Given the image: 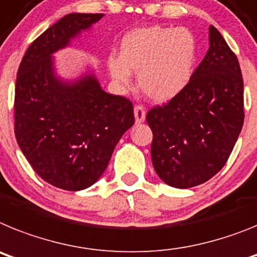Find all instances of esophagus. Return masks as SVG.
Returning a JSON list of instances; mask_svg holds the SVG:
<instances>
[{
  "mask_svg": "<svg viewBox=\"0 0 257 257\" xmlns=\"http://www.w3.org/2000/svg\"><path fill=\"white\" fill-rule=\"evenodd\" d=\"M135 117L136 122H144L146 119V110L142 106H136L135 107Z\"/></svg>",
  "mask_w": 257,
  "mask_h": 257,
  "instance_id": "1",
  "label": "esophagus"
}]
</instances>
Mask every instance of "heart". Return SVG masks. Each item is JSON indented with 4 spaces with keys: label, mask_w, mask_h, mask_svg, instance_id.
Segmentation results:
<instances>
[{
    "label": "heart",
    "mask_w": 257,
    "mask_h": 257,
    "mask_svg": "<svg viewBox=\"0 0 257 257\" xmlns=\"http://www.w3.org/2000/svg\"><path fill=\"white\" fill-rule=\"evenodd\" d=\"M196 57L193 33L185 28L153 26L126 33L119 58L108 59L116 82L126 85L137 72V85L150 101L166 103L177 97L191 79Z\"/></svg>",
    "instance_id": "1"
}]
</instances>
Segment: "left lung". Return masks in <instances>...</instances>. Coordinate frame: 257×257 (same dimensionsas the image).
Listing matches in <instances>:
<instances>
[{
    "label": "left lung",
    "mask_w": 257,
    "mask_h": 257,
    "mask_svg": "<svg viewBox=\"0 0 257 257\" xmlns=\"http://www.w3.org/2000/svg\"><path fill=\"white\" fill-rule=\"evenodd\" d=\"M209 49L186 88L146 115L156 175L177 189L198 186L220 172L242 131L243 79L221 33L209 27Z\"/></svg>",
    "instance_id": "left-lung-1"
}]
</instances>
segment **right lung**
<instances>
[{"mask_svg":"<svg viewBox=\"0 0 257 257\" xmlns=\"http://www.w3.org/2000/svg\"><path fill=\"white\" fill-rule=\"evenodd\" d=\"M101 18L64 15L31 44L17 73V142L36 173L63 190H84L97 182L135 124L132 102L106 93L93 68L75 79L57 72L55 53Z\"/></svg>","mask_w":257,"mask_h":257,"instance_id":"add662e5","label":"right lung"}]
</instances>
